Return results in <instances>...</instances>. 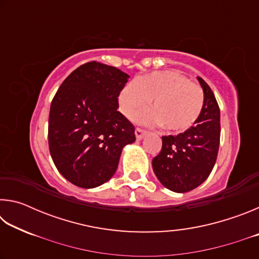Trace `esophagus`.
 Here are the masks:
<instances>
[{
    "mask_svg": "<svg viewBox=\"0 0 259 259\" xmlns=\"http://www.w3.org/2000/svg\"><path fill=\"white\" fill-rule=\"evenodd\" d=\"M146 134H147V131H146V130H143V129H140V128H136V130H135L136 138H137L138 140L143 139L144 137H145Z\"/></svg>",
    "mask_w": 259,
    "mask_h": 259,
    "instance_id": "34e87169",
    "label": "esophagus"
}]
</instances>
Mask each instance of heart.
Instances as JSON below:
<instances>
[{"instance_id":"1","label":"heart","mask_w":259,"mask_h":259,"mask_svg":"<svg viewBox=\"0 0 259 259\" xmlns=\"http://www.w3.org/2000/svg\"><path fill=\"white\" fill-rule=\"evenodd\" d=\"M135 120L145 124H163L171 133H183L195 123L204 106L202 88L176 71L153 72L126 84L119 95V107L124 116L150 106Z\"/></svg>"}]
</instances>
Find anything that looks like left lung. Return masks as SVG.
<instances>
[{"label": "left lung", "instance_id": "8db88e82", "mask_svg": "<svg viewBox=\"0 0 259 259\" xmlns=\"http://www.w3.org/2000/svg\"><path fill=\"white\" fill-rule=\"evenodd\" d=\"M204 94V106L198 121L177 136H163L153 170L168 190L185 193L209 177L216 163L221 139V112L210 87L198 76Z\"/></svg>", "mask_w": 259, "mask_h": 259}]
</instances>
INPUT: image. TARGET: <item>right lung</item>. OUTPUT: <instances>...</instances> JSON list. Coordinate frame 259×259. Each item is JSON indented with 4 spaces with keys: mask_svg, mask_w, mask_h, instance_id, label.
<instances>
[{
    "mask_svg": "<svg viewBox=\"0 0 259 259\" xmlns=\"http://www.w3.org/2000/svg\"><path fill=\"white\" fill-rule=\"evenodd\" d=\"M129 75L90 61L73 71L52 99L49 150L56 168L74 185L94 188L115 174L135 126L117 111Z\"/></svg>",
    "mask_w": 259,
    "mask_h": 259,
    "instance_id": "1",
    "label": "right lung"
}]
</instances>
